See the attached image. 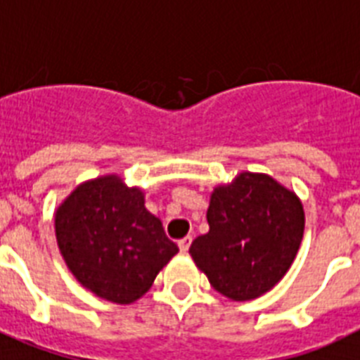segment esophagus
Here are the masks:
<instances>
[{
	"mask_svg": "<svg viewBox=\"0 0 360 360\" xmlns=\"http://www.w3.org/2000/svg\"><path fill=\"white\" fill-rule=\"evenodd\" d=\"M190 243H192V238H190V236H186V238H183V240L177 241V245H179L181 252H186V250H188V247H190Z\"/></svg>",
	"mask_w": 360,
	"mask_h": 360,
	"instance_id": "esophagus-1",
	"label": "esophagus"
}]
</instances>
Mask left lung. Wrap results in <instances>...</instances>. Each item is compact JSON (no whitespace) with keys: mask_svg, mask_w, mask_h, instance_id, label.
<instances>
[{"mask_svg":"<svg viewBox=\"0 0 360 360\" xmlns=\"http://www.w3.org/2000/svg\"><path fill=\"white\" fill-rule=\"evenodd\" d=\"M208 232L190 256L208 282L234 302L262 297L292 265L304 238V205L269 174L240 172L212 190Z\"/></svg>","mask_w":360,"mask_h":360,"instance_id":"1","label":"left lung"}]
</instances>
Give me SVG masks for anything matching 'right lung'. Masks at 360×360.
<instances>
[{
	"label": "right lung",
	"mask_w": 360,
	"mask_h": 360,
	"mask_svg": "<svg viewBox=\"0 0 360 360\" xmlns=\"http://www.w3.org/2000/svg\"><path fill=\"white\" fill-rule=\"evenodd\" d=\"M54 234L71 274L98 298L131 304L179 249L159 217L144 207V192L119 174L87 179L54 212Z\"/></svg>",
	"instance_id": "1"
}]
</instances>
